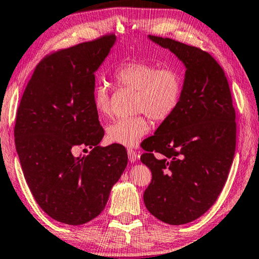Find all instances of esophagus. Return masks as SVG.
<instances>
[{
    "label": "esophagus",
    "instance_id": "obj_1",
    "mask_svg": "<svg viewBox=\"0 0 259 259\" xmlns=\"http://www.w3.org/2000/svg\"><path fill=\"white\" fill-rule=\"evenodd\" d=\"M128 157L131 162H135L138 159V153L133 149H128Z\"/></svg>",
    "mask_w": 259,
    "mask_h": 259
}]
</instances>
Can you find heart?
<instances>
[{"label": "heart", "instance_id": "heart-1", "mask_svg": "<svg viewBox=\"0 0 259 259\" xmlns=\"http://www.w3.org/2000/svg\"><path fill=\"white\" fill-rule=\"evenodd\" d=\"M116 84L136 91L134 112L138 114L121 117L110 123L106 129V136L110 143L122 146H136L142 137L149 133L150 120L163 122L174 114L181 101L183 76L173 65H163L133 60L117 65L113 71ZM93 107L100 116H109V90L105 84H98L92 93Z\"/></svg>", "mask_w": 259, "mask_h": 259}]
</instances>
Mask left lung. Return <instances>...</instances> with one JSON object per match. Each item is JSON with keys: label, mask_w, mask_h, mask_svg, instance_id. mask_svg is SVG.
<instances>
[{"label": "left lung", "mask_w": 259, "mask_h": 259, "mask_svg": "<svg viewBox=\"0 0 259 259\" xmlns=\"http://www.w3.org/2000/svg\"><path fill=\"white\" fill-rule=\"evenodd\" d=\"M149 38L187 70L179 107L143 146L141 161L152 173L144 204L163 223L183 225L203 215L223 190L235 154V109L223 68L207 52Z\"/></svg>", "instance_id": "8db88e82"}]
</instances>
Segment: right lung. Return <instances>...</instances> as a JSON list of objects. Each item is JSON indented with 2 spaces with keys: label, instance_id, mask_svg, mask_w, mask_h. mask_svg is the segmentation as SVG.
<instances>
[{
  "label": "right lung",
  "instance_id": "obj_1",
  "mask_svg": "<svg viewBox=\"0 0 259 259\" xmlns=\"http://www.w3.org/2000/svg\"><path fill=\"white\" fill-rule=\"evenodd\" d=\"M115 41L102 35L44 57L17 110L15 143L24 178L44 212L67 225L99 215L128 163L122 145H98L104 129L92 102L94 72ZM77 146L92 151L75 157Z\"/></svg>",
  "mask_w": 259,
  "mask_h": 259
}]
</instances>
